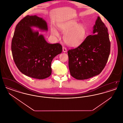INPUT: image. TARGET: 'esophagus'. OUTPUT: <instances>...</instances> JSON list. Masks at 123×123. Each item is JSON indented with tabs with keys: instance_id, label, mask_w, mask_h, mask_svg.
Here are the masks:
<instances>
[{
	"instance_id": "34e87169",
	"label": "esophagus",
	"mask_w": 123,
	"mask_h": 123,
	"mask_svg": "<svg viewBox=\"0 0 123 123\" xmlns=\"http://www.w3.org/2000/svg\"><path fill=\"white\" fill-rule=\"evenodd\" d=\"M63 52L64 53H66L67 52V49L64 47H63Z\"/></svg>"
}]
</instances>
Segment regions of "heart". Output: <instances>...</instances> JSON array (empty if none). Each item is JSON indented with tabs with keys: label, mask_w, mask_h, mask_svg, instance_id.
<instances>
[{
	"label": "heart",
	"mask_w": 123,
	"mask_h": 123,
	"mask_svg": "<svg viewBox=\"0 0 123 123\" xmlns=\"http://www.w3.org/2000/svg\"><path fill=\"white\" fill-rule=\"evenodd\" d=\"M59 31L64 34V43L69 47H75L80 45L87 34V29L82 24H78L76 20L67 21L58 25ZM51 33L56 37L59 36L58 31L54 28H51Z\"/></svg>",
	"instance_id": "heart-1"
}]
</instances>
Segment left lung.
Masks as SVG:
<instances>
[{
    "instance_id": "left-lung-1",
    "label": "left lung",
    "mask_w": 123,
    "mask_h": 123,
    "mask_svg": "<svg viewBox=\"0 0 123 123\" xmlns=\"http://www.w3.org/2000/svg\"><path fill=\"white\" fill-rule=\"evenodd\" d=\"M110 53L107 28L98 17L92 34L79 47L68 52L71 76L77 80H84L99 75L104 68Z\"/></svg>"
}]
</instances>
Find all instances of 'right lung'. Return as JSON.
I'll return each instance as SVG.
<instances>
[{
	"mask_svg": "<svg viewBox=\"0 0 123 123\" xmlns=\"http://www.w3.org/2000/svg\"><path fill=\"white\" fill-rule=\"evenodd\" d=\"M36 28L47 32L46 21L38 16L27 15L16 26L12 40V51L15 63L24 75L43 79L52 74L53 58L62 52V46L47 42Z\"/></svg>",
	"mask_w": 123,
	"mask_h": 123,
	"instance_id": "obj_1",
	"label": "right lung"
}]
</instances>
